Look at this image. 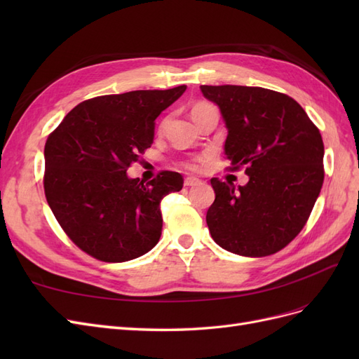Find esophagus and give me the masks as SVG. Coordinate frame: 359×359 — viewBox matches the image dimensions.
<instances>
[{
	"label": "esophagus",
	"instance_id": "34e87169",
	"mask_svg": "<svg viewBox=\"0 0 359 359\" xmlns=\"http://www.w3.org/2000/svg\"><path fill=\"white\" fill-rule=\"evenodd\" d=\"M198 184H201V180H199V178H194V177H187L186 180H184V186H187V187H191V186H198Z\"/></svg>",
	"mask_w": 359,
	"mask_h": 359
}]
</instances>
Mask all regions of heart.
Returning a JSON list of instances; mask_svg holds the SVG:
<instances>
[{
    "instance_id": "heart-1",
    "label": "heart",
    "mask_w": 359,
    "mask_h": 359,
    "mask_svg": "<svg viewBox=\"0 0 359 359\" xmlns=\"http://www.w3.org/2000/svg\"><path fill=\"white\" fill-rule=\"evenodd\" d=\"M208 109H214V107H212L211 104H206V103H198L196 106L193 107L191 115H193V118H196L199 114H202V112H205V111H208Z\"/></svg>"
}]
</instances>
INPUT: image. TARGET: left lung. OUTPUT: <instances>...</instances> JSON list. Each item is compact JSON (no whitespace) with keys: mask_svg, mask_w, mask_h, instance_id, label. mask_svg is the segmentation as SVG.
Instances as JSON below:
<instances>
[{"mask_svg":"<svg viewBox=\"0 0 359 359\" xmlns=\"http://www.w3.org/2000/svg\"><path fill=\"white\" fill-rule=\"evenodd\" d=\"M219 106L227 128L224 154L248 182L211 180L206 212L212 240L227 252L262 257L277 253L309 220L323 184L319 128L292 97L260 86L201 85Z\"/></svg>","mask_w":359,"mask_h":359,"instance_id":"left-lung-1","label":"left lung"}]
</instances>
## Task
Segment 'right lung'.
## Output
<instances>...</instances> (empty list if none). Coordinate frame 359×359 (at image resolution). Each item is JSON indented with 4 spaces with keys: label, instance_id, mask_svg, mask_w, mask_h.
<instances>
[{
    "label": "right lung",
    "instance_id": "obj_1",
    "mask_svg": "<svg viewBox=\"0 0 359 359\" xmlns=\"http://www.w3.org/2000/svg\"><path fill=\"white\" fill-rule=\"evenodd\" d=\"M186 85L100 95L72 109L45 145V194L70 240L103 262L148 253L161 235V199L180 191L178 172L144 182L127 169L154 140L156 118Z\"/></svg>",
    "mask_w": 359,
    "mask_h": 359
}]
</instances>
